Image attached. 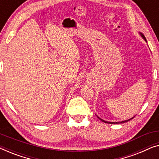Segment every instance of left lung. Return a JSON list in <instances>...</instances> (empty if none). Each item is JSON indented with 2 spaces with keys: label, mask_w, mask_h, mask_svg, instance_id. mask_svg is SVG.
<instances>
[{
  "label": "left lung",
  "mask_w": 159,
  "mask_h": 159,
  "mask_svg": "<svg viewBox=\"0 0 159 159\" xmlns=\"http://www.w3.org/2000/svg\"><path fill=\"white\" fill-rule=\"evenodd\" d=\"M140 34L141 35V37L143 38L144 39V40L145 41H146V42H147V40H146V37H145V36L142 34V33H140ZM97 117L99 118V119L100 120H102V122H105V123H109V124H120V123H124V122H128V121H129V120H131L132 119H133V118L134 117H132V118H130V119H129V120H125V121H122V122H107V121H105V120H102L101 118L100 117H99L97 116Z\"/></svg>",
  "instance_id": "8db88e82"
}]
</instances>
